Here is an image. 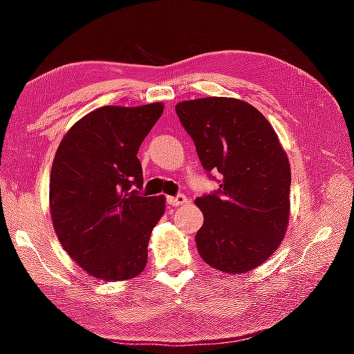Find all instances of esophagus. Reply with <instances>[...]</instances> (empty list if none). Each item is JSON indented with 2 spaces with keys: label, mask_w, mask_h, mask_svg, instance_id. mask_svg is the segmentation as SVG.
<instances>
[{
  "label": "esophagus",
  "mask_w": 354,
  "mask_h": 354,
  "mask_svg": "<svg viewBox=\"0 0 354 354\" xmlns=\"http://www.w3.org/2000/svg\"><path fill=\"white\" fill-rule=\"evenodd\" d=\"M167 203H169L170 206H181L187 203V198H185V195L179 194L176 196H169V198H167Z\"/></svg>",
  "instance_id": "34e87169"
}]
</instances>
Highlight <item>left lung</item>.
<instances>
[{
  "instance_id": "8db88e82",
  "label": "left lung",
  "mask_w": 354,
  "mask_h": 354,
  "mask_svg": "<svg viewBox=\"0 0 354 354\" xmlns=\"http://www.w3.org/2000/svg\"><path fill=\"white\" fill-rule=\"evenodd\" d=\"M203 169L220 173V189L196 198L205 223L200 256L220 272L256 268L277 251L290 212V165L272 124L245 101L225 97L176 104Z\"/></svg>"
}]
</instances>
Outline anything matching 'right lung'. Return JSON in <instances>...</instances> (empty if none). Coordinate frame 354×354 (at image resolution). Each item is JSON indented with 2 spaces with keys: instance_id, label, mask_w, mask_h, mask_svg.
<instances>
[{
  "instance_id": "1",
  "label": "right lung",
  "mask_w": 354,
  "mask_h": 354,
  "mask_svg": "<svg viewBox=\"0 0 354 354\" xmlns=\"http://www.w3.org/2000/svg\"><path fill=\"white\" fill-rule=\"evenodd\" d=\"M162 103L103 106L76 122L53 160L50 211L59 242L87 274L124 281L147 266L165 196H142L137 151Z\"/></svg>"
}]
</instances>
